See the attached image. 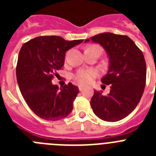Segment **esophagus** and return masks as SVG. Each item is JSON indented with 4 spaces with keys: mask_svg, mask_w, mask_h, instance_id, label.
Returning <instances> with one entry per match:
<instances>
[{
    "mask_svg": "<svg viewBox=\"0 0 156 156\" xmlns=\"http://www.w3.org/2000/svg\"><path fill=\"white\" fill-rule=\"evenodd\" d=\"M78 88H79L80 91H82V90H83V88H84V87L82 86V85H79V86H78Z\"/></svg>",
    "mask_w": 156,
    "mask_h": 156,
    "instance_id": "esophagus-1",
    "label": "esophagus"
}]
</instances>
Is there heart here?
<instances>
[{
    "mask_svg": "<svg viewBox=\"0 0 156 156\" xmlns=\"http://www.w3.org/2000/svg\"><path fill=\"white\" fill-rule=\"evenodd\" d=\"M91 49H100L101 51V49L97 45H90L87 48L86 50ZM96 76L97 73L91 69H80L73 75L74 80L80 84H88L91 83Z\"/></svg>",
    "mask_w": 156,
    "mask_h": 156,
    "instance_id": "1",
    "label": "heart"
}]
</instances>
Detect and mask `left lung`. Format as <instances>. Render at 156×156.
<instances>
[{"mask_svg":"<svg viewBox=\"0 0 156 156\" xmlns=\"http://www.w3.org/2000/svg\"><path fill=\"white\" fill-rule=\"evenodd\" d=\"M90 40L100 44L108 53L109 68L101 82L110 85L108 95L94 91L90 106L94 113L102 120H121L134 110L144 93L146 84L144 55L126 35L104 33L90 37Z\"/></svg>","mask_w":156,"mask_h":156,"instance_id":"8db88e82","label":"left lung"}]
</instances>
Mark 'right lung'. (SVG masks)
I'll use <instances>...</instances> for the list:
<instances>
[{"label": "right lung", "instance_id": "1", "mask_svg": "<svg viewBox=\"0 0 156 156\" xmlns=\"http://www.w3.org/2000/svg\"><path fill=\"white\" fill-rule=\"evenodd\" d=\"M83 40L65 41L58 36H41L22 46L16 66L17 82L30 109L41 119L57 121L70 113L79 89L71 83L58 87L51 80L65 62L66 51Z\"/></svg>", "mask_w": 156, "mask_h": 156}]
</instances>
